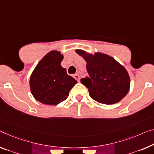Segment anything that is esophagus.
<instances>
[{
  "mask_svg": "<svg viewBox=\"0 0 154 154\" xmlns=\"http://www.w3.org/2000/svg\"><path fill=\"white\" fill-rule=\"evenodd\" d=\"M74 78L77 80V81H79V80H80V76H79V74H74Z\"/></svg>",
  "mask_w": 154,
  "mask_h": 154,
  "instance_id": "34e87169",
  "label": "esophagus"
}]
</instances>
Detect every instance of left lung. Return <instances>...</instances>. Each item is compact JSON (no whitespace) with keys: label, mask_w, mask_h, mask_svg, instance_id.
<instances>
[{"label":"left lung","mask_w":154,"mask_h":154,"mask_svg":"<svg viewBox=\"0 0 154 154\" xmlns=\"http://www.w3.org/2000/svg\"><path fill=\"white\" fill-rule=\"evenodd\" d=\"M87 63L89 78L81 83L89 89L92 99L105 105H113L122 100L130 88V77L127 69L112 56L101 52L89 54L75 49Z\"/></svg>","instance_id":"8db88e82"}]
</instances>
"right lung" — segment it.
<instances>
[{
    "mask_svg": "<svg viewBox=\"0 0 154 154\" xmlns=\"http://www.w3.org/2000/svg\"><path fill=\"white\" fill-rule=\"evenodd\" d=\"M63 55L52 50L47 53L34 68L29 79L31 93L36 100L56 105L65 100L77 80L68 75L61 66Z\"/></svg>",
    "mask_w": 154,
    "mask_h": 154,
    "instance_id": "right-lung-1",
    "label": "right lung"
}]
</instances>
